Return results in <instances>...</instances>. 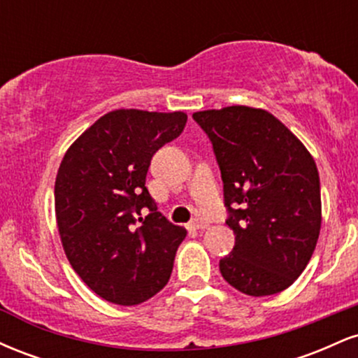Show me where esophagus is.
Instances as JSON below:
<instances>
[{"label":"esophagus","instance_id":"obj_1","mask_svg":"<svg viewBox=\"0 0 358 358\" xmlns=\"http://www.w3.org/2000/svg\"><path fill=\"white\" fill-rule=\"evenodd\" d=\"M188 227L193 229V231H203V229L208 227V222L203 219H193L190 224H188Z\"/></svg>","mask_w":358,"mask_h":358}]
</instances>
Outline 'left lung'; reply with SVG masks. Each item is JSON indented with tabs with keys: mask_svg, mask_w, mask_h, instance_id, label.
I'll return each instance as SVG.
<instances>
[{
	"mask_svg": "<svg viewBox=\"0 0 358 358\" xmlns=\"http://www.w3.org/2000/svg\"><path fill=\"white\" fill-rule=\"evenodd\" d=\"M193 119L210 139L224 182L225 224L236 234L219 268L249 296H268L296 281L322 227L320 176L303 143L264 109L231 106Z\"/></svg>",
	"mask_w": 358,
	"mask_h": 358,
	"instance_id": "1",
	"label": "left lung"
}]
</instances>
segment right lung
<instances>
[{
	"label": "right lung",
	"instance_id": "right-lung-1",
	"mask_svg": "<svg viewBox=\"0 0 358 358\" xmlns=\"http://www.w3.org/2000/svg\"><path fill=\"white\" fill-rule=\"evenodd\" d=\"M185 113L110 110L69 148L55 180L65 256L109 303L133 306L170 279L187 231L158 212L146 188L151 158L182 134Z\"/></svg>",
	"mask_w": 358,
	"mask_h": 358
}]
</instances>
